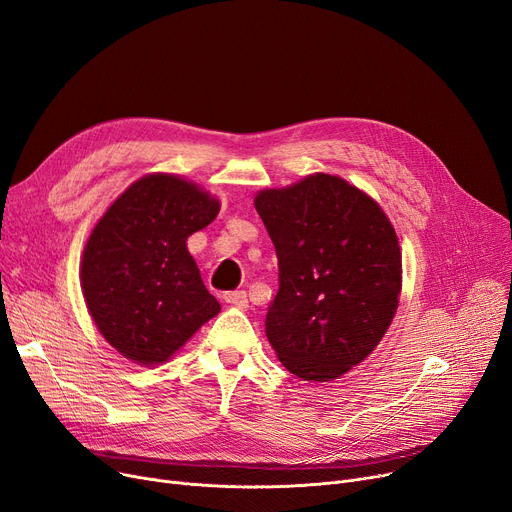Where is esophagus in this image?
Instances as JSON below:
<instances>
[{"label":"esophagus","mask_w":512,"mask_h":512,"mask_svg":"<svg viewBox=\"0 0 512 512\" xmlns=\"http://www.w3.org/2000/svg\"><path fill=\"white\" fill-rule=\"evenodd\" d=\"M224 301L232 307L238 309H247L249 307V299H247V292L245 290H232V292H224Z\"/></svg>","instance_id":"esophagus-1"}]
</instances>
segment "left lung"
Instances as JSON below:
<instances>
[{"label":"left lung","instance_id":"1","mask_svg":"<svg viewBox=\"0 0 512 512\" xmlns=\"http://www.w3.org/2000/svg\"><path fill=\"white\" fill-rule=\"evenodd\" d=\"M255 209L278 257L267 340L297 378H340L378 346L398 307L402 261L390 220L330 174L261 191Z\"/></svg>","mask_w":512,"mask_h":512}]
</instances>
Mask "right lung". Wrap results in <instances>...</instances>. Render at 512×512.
Masks as SVG:
<instances>
[{
	"mask_svg": "<svg viewBox=\"0 0 512 512\" xmlns=\"http://www.w3.org/2000/svg\"><path fill=\"white\" fill-rule=\"evenodd\" d=\"M218 211V199L197 184L151 174L128 186L95 226L80 284L95 326L126 359L164 363L220 313L186 249V238Z\"/></svg>",
	"mask_w": 512,
	"mask_h": 512,
	"instance_id": "add662e5",
	"label": "right lung"
}]
</instances>
